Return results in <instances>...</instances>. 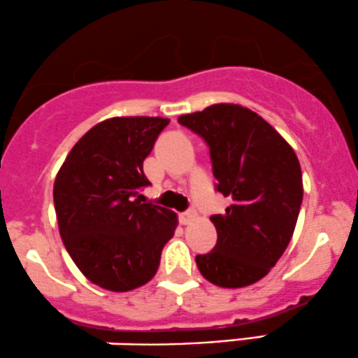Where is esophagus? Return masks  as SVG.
Here are the masks:
<instances>
[{
  "label": "esophagus",
  "mask_w": 358,
  "mask_h": 358,
  "mask_svg": "<svg viewBox=\"0 0 358 358\" xmlns=\"http://www.w3.org/2000/svg\"><path fill=\"white\" fill-rule=\"evenodd\" d=\"M195 217H197L195 210H187V212H183V214H180V222L190 224L192 221H195Z\"/></svg>",
  "instance_id": "esophagus-1"
}]
</instances>
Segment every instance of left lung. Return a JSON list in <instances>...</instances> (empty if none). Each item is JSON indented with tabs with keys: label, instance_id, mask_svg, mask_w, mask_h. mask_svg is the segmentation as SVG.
<instances>
[{
	"label": "left lung",
	"instance_id": "obj_1",
	"mask_svg": "<svg viewBox=\"0 0 358 358\" xmlns=\"http://www.w3.org/2000/svg\"><path fill=\"white\" fill-rule=\"evenodd\" d=\"M178 122L206 141L215 190L231 200L224 214L210 217L217 243L195 257L200 273L226 289L255 284L284 255L296 229L299 159L268 122L241 105H210Z\"/></svg>",
	"mask_w": 358,
	"mask_h": 358
}]
</instances>
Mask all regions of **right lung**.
Masks as SVG:
<instances>
[{
    "label": "right lung",
    "instance_id": "right-lung-1",
    "mask_svg": "<svg viewBox=\"0 0 358 358\" xmlns=\"http://www.w3.org/2000/svg\"><path fill=\"white\" fill-rule=\"evenodd\" d=\"M163 117H113L74 144L54 182L59 233L81 273L112 292L148 284L175 234V212L141 203Z\"/></svg>",
    "mask_w": 358,
    "mask_h": 358
}]
</instances>
